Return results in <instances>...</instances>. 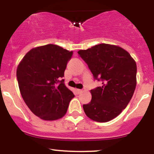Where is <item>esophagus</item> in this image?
Wrapping results in <instances>:
<instances>
[{
	"label": "esophagus",
	"instance_id": "1",
	"mask_svg": "<svg viewBox=\"0 0 154 154\" xmlns=\"http://www.w3.org/2000/svg\"><path fill=\"white\" fill-rule=\"evenodd\" d=\"M76 92H77V94H80L82 92V90H80V89H77L76 90Z\"/></svg>",
	"mask_w": 154,
	"mask_h": 154
}]
</instances>
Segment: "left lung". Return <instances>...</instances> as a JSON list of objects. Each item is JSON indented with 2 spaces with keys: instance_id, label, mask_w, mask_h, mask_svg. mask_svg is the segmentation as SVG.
Masks as SVG:
<instances>
[{
  "instance_id": "8db88e82",
  "label": "left lung",
  "mask_w": 154,
  "mask_h": 154,
  "mask_svg": "<svg viewBox=\"0 0 154 154\" xmlns=\"http://www.w3.org/2000/svg\"><path fill=\"white\" fill-rule=\"evenodd\" d=\"M77 53L88 64L95 80L102 82L101 86L91 90L92 100L83 105L85 113L95 122L110 121L127 107L133 95L135 61L122 48L105 43Z\"/></svg>"
}]
</instances>
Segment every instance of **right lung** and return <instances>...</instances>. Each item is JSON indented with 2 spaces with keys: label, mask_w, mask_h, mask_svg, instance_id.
<instances>
[{
  "label": "right lung",
  "mask_w": 154,
  "mask_h": 154,
  "mask_svg": "<svg viewBox=\"0 0 154 154\" xmlns=\"http://www.w3.org/2000/svg\"><path fill=\"white\" fill-rule=\"evenodd\" d=\"M72 54V51L48 44L29 51L17 67L21 95L32 112L40 119L63 117L75 97L62 79Z\"/></svg>",
  "instance_id": "right-lung-1"
}]
</instances>
